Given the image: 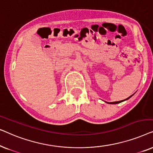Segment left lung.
I'll use <instances>...</instances> for the list:
<instances>
[{
    "label": "left lung",
    "instance_id": "obj_1",
    "mask_svg": "<svg viewBox=\"0 0 153 153\" xmlns=\"http://www.w3.org/2000/svg\"><path fill=\"white\" fill-rule=\"evenodd\" d=\"M132 95H131V96H129V97H128V98H127V99H125V100H128V99H129V98H130L131 96ZM125 100H121V101H118V102H108V104H118V103H120V102H123V101H125Z\"/></svg>",
    "mask_w": 153,
    "mask_h": 153
}]
</instances>
